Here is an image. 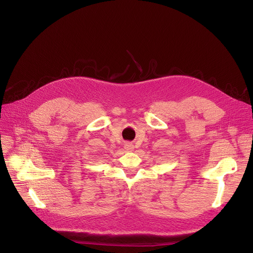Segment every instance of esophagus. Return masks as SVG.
<instances>
[{
	"instance_id": "obj_1",
	"label": "esophagus",
	"mask_w": 253,
	"mask_h": 253,
	"mask_svg": "<svg viewBox=\"0 0 253 253\" xmlns=\"http://www.w3.org/2000/svg\"><path fill=\"white\" fill-rule=\"evenodd\" d=\"M125 149L128 150V151H132V150H133V145H132L131 143H126Z\"/></svg>"
}]
</instances>
